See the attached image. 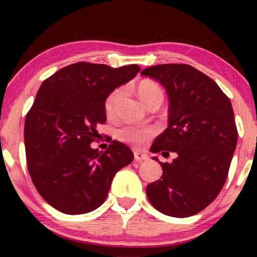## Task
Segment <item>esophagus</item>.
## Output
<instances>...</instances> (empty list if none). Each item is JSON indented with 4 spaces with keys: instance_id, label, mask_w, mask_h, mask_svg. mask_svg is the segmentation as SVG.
Returning a JSON list of instances; mask_svg holds the SVG:
<instances>
[{
    "instance_id": "34e87169",
    "label": "esophagus",
    "mask_w": 257,
    "mask_h": 257,
    "mask_svg": "<svg viewBox=\"0 0 257 257\" xmlns=\"http://www.w3.org/2000/svg\"><path fill=\"white\" fill-rule=\"evenodd\" d=\"M135 159L137 161H146L149 160V157H147V154L143 152H138V151H137V152H135Z\"/></svg>"
}]
</instances>
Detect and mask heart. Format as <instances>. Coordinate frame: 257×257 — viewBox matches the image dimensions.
Instances as JSON below:
<instances>
[{
    "mask_svg": "<svg viewBox=\"0 0 257 257\" xmlns=\"http://www.w3.org/2000/svg\"><path fill=\"white\" fill-rule=\"evenodd\" d=\"M137 92L144 103L152 99L157 96H163V91L160 86L156 82L150 79H144L137 85ZM121 97V90L117 89L113 92L108 94V97L105 100V111L107 114H112L115 110L119 99ZM153 130L150 127H138V126L133 125H125L121 126L120 128L117 130L115 137L120 140V142L131 144L133 146L142 147L152 138Z\"/></svg>",
    "mask_w": 257,
    "mask_h": 257,
    "instance_id": "b5f03b06",
    "label": "heart"
}]
</instances>
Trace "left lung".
Here are the masks:
<instances>
[{"label":"left lung","mask_w":257,"mask_h":257,"mask_svg":"<svg viewBox=\"0 0 257 257\" xmlns=\"http://www.w3.org/2000/svg\"><path fill=\"white\" fill-rule=\"evenodd\" d=\"M142 75L159 82L170 100L168 127L151 152L177 154L173 163H160L164 173L147 185V198L165 215L192 216L214 201L226 182L237 143L231 103L212 78L191 65L150 66Z\"/></svg>","instance_id":"left-lung-1"}]
</instances>
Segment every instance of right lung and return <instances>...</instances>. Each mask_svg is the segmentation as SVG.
I'll use <instances>...</instances> for the list:
<instances>
[{"label":"right lung","instance_id":"1","mask_svg":"<svg viewBox=\"0 0 257 257\" xmlns=\"http://www.w3.org/2000/svg\"><path fill=\"white\" fill-rule=\"evenodd\" d=\"M79 62L42 83L24 124L28 170L38 193L59 212H92L106 199L119 170L132 163L125 144L112 140L104 152L90 144L106 121L105 100L140 71Z\"/></svg>","mask_w":257,"mask_h":257}]
</instances>
